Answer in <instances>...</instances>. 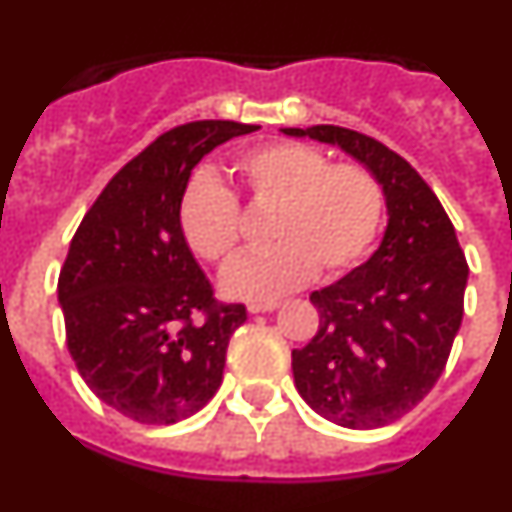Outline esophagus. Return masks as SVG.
I'll list each match as a JSON object with an SVG mask.
<instances>
[{"label":"esophagus","mask_w":512,"mask_h":512,"mask_svg":"<svg viewBox=\"0 0 512 512\" xmlns=\"http://www.w3.org/2000/svg\"><path fill=\"white\" fill-rule=\"evenodd\" d=\"M279 307V302H251V305H248V312H253V315H256V312H274Z\"/></svg>","instance_id":"esophagus-1"}]
</instances>
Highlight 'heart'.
I'll list each match as a JSON object with an SVG mask.
<instances>
[{
  "label": "heart",
  "mask_w": 512,
  "mask_h": 512,
  "mask_svg": "<svg viewBox=\"0 0 512 512\" xmlns=\"http://www.w3.org/2000/svg\"><path fill=\"white\" fill-rule=\"evenodd\" d=\"M235 174L269 220L271 246L230 266L223 292L233 300H274L310 282L336 279L372 251L384 225V189L361 164H330L305 143H264L235 161ZM182 238L200 259L228 266L241 246V210L233 194L197 171L176 205Z\"/></svg>",
  "instance_id": "heart-1"
}]
</instances>
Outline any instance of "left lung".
Segmentation results:
<instances>
[{
  "mask_svg": "<svg viewBox=\"0 0 512 512\" xmlns=\"http://www.w3.org/2000/svg\"><path fill=\"white\" fill-rule=\"evenodd\" d=\"M282 133L338 146L384 189L382 243L369 261L312 292L318 330L292 351L295 387L315 413L356 431L382 428L410 413L443 374L464 315L467 259L433 189L384 143L338 125Z\"/></svg>",
  "mask_w": 512,
  "mask_h": 512,
  "instance_id": "8db88e82",
  "label": "left lung"
}]
</instances>
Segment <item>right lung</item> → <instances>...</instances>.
<instances>
[{
    "label": "right lung",
    "mask_w": 512,
    "mask_h": 512,
    "mask_svg": "<svg viewBox=\"0 0 512 512\" xmlns=\"http://www.w3.org/2000/svg\"><path fill=\"white\" fill-rule=\"evenodd\" d=\"M253 130L200 120L158 135L112 176L71 241L58 277L66 346L89 390L125 418L179 423L223 382L246 307L212 297L176 205L202 156Z\"/></svg>",
    "instance_id": "add662e5"
}]
</instances>
